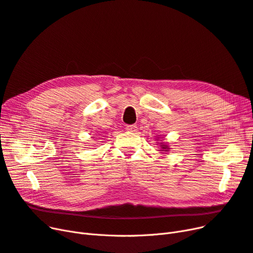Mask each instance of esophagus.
Segmentation results:
<instances>
[{
  "mask_svg": "<svg viewBox=\"0 0 253 253\" xmlns=\"http://www.w3.org/2000/svg\"><path fill=\"white\" fill-rule=\"evenodd\" d=\"M126 130H127V131H130V132H135L137 130V126L136 125H127Z\"/></svg>",
  "mask_w": 253,
  "mask_h": 253,
  "instance_id": "34e87169",
  "label": "esophagus"
}]
</instances>
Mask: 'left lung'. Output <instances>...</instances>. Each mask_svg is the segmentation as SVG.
Listing matches in <instances>:
<instances>
[{
  "mask_svg": "<svg viewBox=\"0 0 253 253\" xmlns=\"http://www.w3.org/2000/svg\"><path fill=\"white\" fill-rule=\"evenodd\" d=\"M161 147H162V150L161 151H169V146L164 144V143H161Z\"/></svg>",
  "mask_w": 253,
  "mask_h": 253,
  "instance_id": "obj_1",
  "label": "left lung"
}]
</instances>
